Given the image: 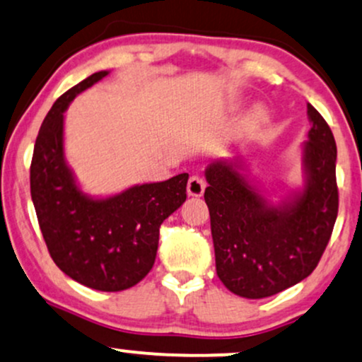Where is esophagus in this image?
Instances as JSON below:
<instances>
[{
  "label": "esophagus",
  "instance_id": "1",
  "mask_svg": "<svg viewBox=\"0 0 362 362\" xmlns=\"http://www.w3.org/2000/svg\"><path fill=\"white\" fill-rule=\"evenodd\" d=\"M204 190H206V182H204L202 177L192 175L189 178V182H187V194L190 197H200L204 194Z\"/></svg>",
  "mask_w": 362,
  "mask_h": 362
}]
</instances>
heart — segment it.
<instances>
[{
    "label": "heart",
    "mask_w": 362,
    "mask_h": 362,
    "mask_svg": "<svg viewBox=\"0 0 362 362\" xmlns=\"http://www.w3.org/2000/svg\"><path fill=\"white\" fill-rule=\"evenodd\" d=\"M268 123V111L267 107L261 106V104H256L252 106L250 112L243 117L241 121V133L243 134H252L259 132L264 124Z\"/></svg>",
    "instance_id": "obj_1"
}]
</instances>
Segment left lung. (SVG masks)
<instances>
[{
	"label": "left lung",
	"mask_w": 362,
	"mask_h": 362,
	"mask_svg": "<svg viewBox=\"0 0 362 362\" xmlns=\"http://www.w3.org/2000/svg\"><path fill=\"white\" fill-rule=\"evenodd\" d=\"M308 141L302 143L303 185L280 202L267 197L241 158L207 165L204 199L211 214L216 272L245 298H267L315 269L337 219V146L320 112L307 104Z\"/></svg>",
	"instance_id": "left-lung-1"
}]
</instances>
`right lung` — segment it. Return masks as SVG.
<instances>
[{"instance_id": "right-lung-1", "label": "right lung", "mask_w": 362, "mask_h": 362, "mask_svg": "<svg viewBox=\"0 0 362 362\" xmlns=\"http://www.w3.org/2000/svg\"><path fill=\"white\" fill-rule=\"evenodd\" d=\"M95 72L57 99L33 148L30 190L52 259L67 276L99 291H121L153 268L160 226L185 202L189 173L123 192L86 194L64 151L69 104L107 76Z\"/></svg>"}]
</instances>
